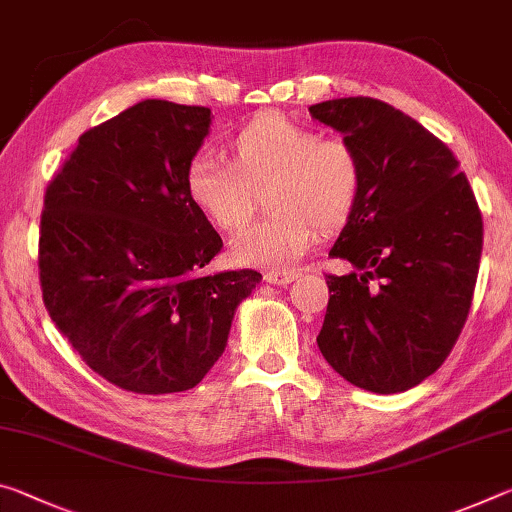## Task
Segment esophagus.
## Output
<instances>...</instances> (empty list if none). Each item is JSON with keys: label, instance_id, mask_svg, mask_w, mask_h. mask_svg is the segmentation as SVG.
<instances>
[{"label": "esophagus", "instance_id": "esophagus-1", "mask_svg": "<svg viewBox=\"0 0 512 512\" xmlns=\"http://www.w3.org/2000/svg\"><path fill=\"white\" fill-rule=\"evenodd\" d=\"M296 271H266L264 273V280L269 282V285H278V287H282V285H289L291 280L296 278Z\"/></svg>", "mask_w": 512, "mask_h": 512}]
</instances>
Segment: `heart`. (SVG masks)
<instances>
[{
    "label": "heart",
    "mask_w": 512,
    "mask_h": 512,
    "mask_svg": "<svg viewBox=\"0 0 512 512\" xmlns=\"http://www.w3.org/2000/svg\"><path fill=\"white\" fill-rule=\"evenodd\" d=\"M227 161L198 152L184 173L191 205L218 230H237L264 191L271 209L230 241L239 266L285 269L310 248L314 225L332 232L351 218L362 189L355 148L337 136L262 113L227 139Z\"/></svg>",
    "instance_id": "heart-1"
}]
</instances>
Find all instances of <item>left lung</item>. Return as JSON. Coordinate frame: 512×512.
Returning a JSON list of instances; mask_svg holds the SVG:
<instances>
[{
	"label": "left lung",
	"instance_id": "obj_1",
	"mask_svg": "<svg viewBox=\"0 0 512 512\" xmlns=\"http://www.w3.org/2000/svg\"><path fill=\"white\" fill-rule=\"evenodd\" d=\"M362 164L358 205L330 255L316 337L348 383L376 394L419 385L442 367L465 326L483 250V218L458 159L417 120L373 97L312 104Z\"/></svg>",
	"mask_w": 512,
	"mask_h": 512
}]
</instances>
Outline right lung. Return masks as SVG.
I'll list each match as a JSON object with an SVG mask.
<instances>
[{
	"instance_id": "1",
	"label": "right lung",
	"mask_w": 512,
	"mask_h": 512,
	"mask_svg": "<svg viewBox=\"0 0 512 512\" xmlns=\"http://www.w3.org/2000/svg\"><path fill=\"white\" fill-rule=\"evenodd\" d=\"M212 111L143 100L79 136L45 191L38 269L56 328L97 376L134 394L196 387L221 358L253 269L221 253L184 173Z\"/></svg>"
}]
</instances>
